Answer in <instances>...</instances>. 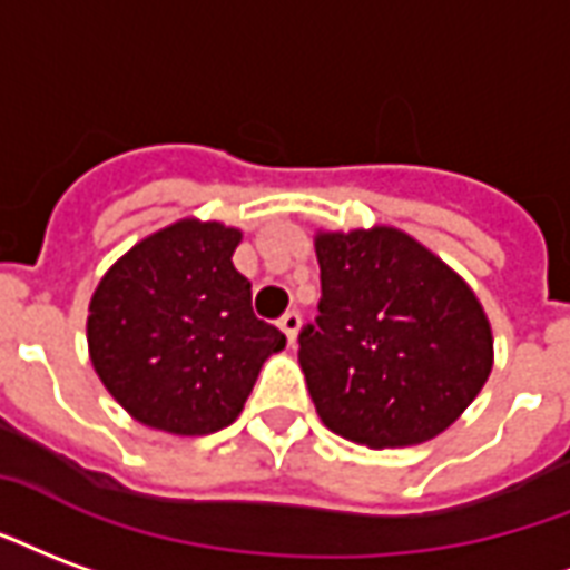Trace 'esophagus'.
I'll return each instance as SVG.
<instances>
[{"label": "esophagus", "instance_id": "34e87169", "mask_svg": "<svg viewBox=\"0 0 570 570\" xmlns=\"http://www.w3.org/2000/svg\"><path fill=\"white\" fill-rule=\"evenodd\" d=\"M277 326H281V332H284L286 341H289V347H293V344H296L298 326H302V317H298L296 311H286L284 317L277 320Z\"/></svg>", "mask_w": 570, "mask_h": 570}]
</instances>
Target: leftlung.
<instances>
[{
    "mask_svg": "<svg viewBox=\"0 0 570 570\" xmlns=\"http://www.w3.org/2000/svg\"><path fill=\"white\" fill-rule=\"evenodd\" d=\"M320 317L298 365L320 420L371 450L432 441L492 371V326L474 289L395 226L314 235Z\"/></svg>",
    "mask_w": 570,
    "mask_h": 570,
    "instance_id": "8db88e82",
    "label": "left lung"
}]
</instances>
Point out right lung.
<instances>
[{
  "label": "right lung",
  "mask_w": 570,
  "mask_h": 570,
  "mask_svg": "<svg viewBox=\"0 0 570 570\" xmlns=\"http://www.w3.org/2000/svg\"><path fill=\"white\" fill-rule=\"evenodd\" d=\"M238 244L235 226L184 217L141 238L96 286L90 362L138 423L180 438L220 432L286 347L253 314L250 281L232 265Z\"/></svg>",
  "instance_id": "1"
}]
</instances>
